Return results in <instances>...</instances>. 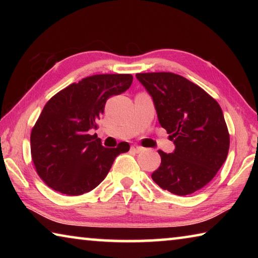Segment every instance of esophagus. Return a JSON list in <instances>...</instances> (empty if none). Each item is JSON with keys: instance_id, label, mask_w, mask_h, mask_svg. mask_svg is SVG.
Returning <instances> with one entry per match:
<instances>
[{"instance_id": "obj_1", "label": "esophagus", "mask_w": 258, "mask_h": 258, "mask_svg": "<svg viewBox=\"0 0 258 258\" xmlns=\"http://www.w3.org/2000/svg\"><path fill=\"white\" fill-rule=\"evenodd\" d=\"M131 149H132L135 152H140V151L143 150V148L140 147V146H132V147H131Z\"/></svg>"}]
</instances>
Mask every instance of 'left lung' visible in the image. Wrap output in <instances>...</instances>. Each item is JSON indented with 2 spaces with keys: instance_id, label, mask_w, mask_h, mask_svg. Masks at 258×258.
Returning <instances> with one entry per match:
<instances>
[{
  "instance_id": "1",
  "label": "left lung",
  "mask_w": 258,
  "mask_h": 258,
  "mask_svg": "<svg viewBox=\"0 0 258 258\" xmlns=\"http://www.w3.org/2000/svg\"><path fill=\"white\" fill-rule=\"evenodd\" d=\"M137 78L154 99L159 123L175 145L173 154L158 150L161 163L152 180L177 196L203 189L229 152L230 134L220 104L174 73H140Z\"/></svg>"
}]
</instances>
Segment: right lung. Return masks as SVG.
Listing matches in <instances>:
<instances>
[{
	"label": "right lung",
	"instance_id": "1",
	"mask_svg": "<svg viewBox=\"0 0 258 258\" xmlns=\"http://www.w3.org/2000/svg\"><path fill=\"white\" fill-rule=\"evenodd\" d=\"M131 74H101L83 78L54 94L30 133V154L38 176L47 186L68 196L86 194L101 183L113 160L127 152V142L104 148L97 120L109 98L125 92Z\"/></svg>",
	"mask_w": 258,
	"mask_h": 258
}]
</instances>
